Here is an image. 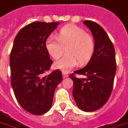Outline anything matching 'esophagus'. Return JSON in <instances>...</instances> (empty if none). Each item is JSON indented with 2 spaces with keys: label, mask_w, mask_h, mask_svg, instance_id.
<instances>
[{
  "label": "esophagus",
  "mask_w": 128,
  "mask_h": 128,
  "mask_svg": "<svg viewBox=\"0 0 128 128\" xmlns=\"http://www.w3.org/2000/svg\"><path fill=\"white\" fill-rule=\"evenodd\" d=\"M63 78H68V74L67 73V72H63Z\"/></svg>",
  "instance_id": "34e87169"
}]
</instances>
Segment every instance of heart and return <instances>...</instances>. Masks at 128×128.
Listing matches in <instances>:
<instances>
[{
    "instance_id": "b5f03b06",
    "label": "heart",
    "mask_w": 128,
    "mask_h": 128,
    "mask_svg": "<svg viewBox=\"0 0 128 128\" xmlns=\"http://www.w3.org/2000/svg\"><path fill=\"white\" fill-rule=\"evenodd\" d=\"M46 48L54 59L58 58L66 51L67 54L54 63V67L68 72L76 65H84L92 57L95 41L92 35L86 33L81 28L74 26L63 27L56 34L50 36L46 41Z\"/></svg>"
}]
</instances>
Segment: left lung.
Wrapping results in <instances>:
<instances>
[{
  "label": "left lung",
  "mask_w": 128,
  "mask_h": 128,
  "mask_svg": "<svg viewBox=\"0 0 128 128\" xmlns=\"http://www.w3.org/2000/svg\"><path fill=\"white\" fill-rule=\"evenodd\" d=\"M95 41L92 57L86 67L70 75L74 82L73 96L81 110L92 112L103 106L110 97L116 73L115 52L113 43L103 28L96 22L84 21ZM75 74L85 78H76Z\"/></svg>",
  "instance_id": "left-lung-1"
}]
</instances>
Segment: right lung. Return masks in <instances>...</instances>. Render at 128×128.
Listing matches in <instances>:
<instances>
[{
	"label": "right lung",
	"instance_id": "right-lung-1",
	"mask_svg": "<svg viewBox=\"0 0 128 128\" xmlns=\"http://www.w3.org/2000/svg\"><path fill=\"white\" fill-rule=\"evenodd\" d=\"M58 24L36 22L27 25L17 34L10 52L13 92L22 108L34 115L49 111L54 90L63 80L58 70L44 74L52 63L46 48V41Z\"/></svg>",
	"mask_w": 128,
	"mask_h": 128
}]
</instances>
